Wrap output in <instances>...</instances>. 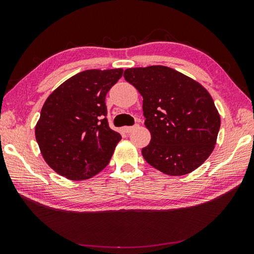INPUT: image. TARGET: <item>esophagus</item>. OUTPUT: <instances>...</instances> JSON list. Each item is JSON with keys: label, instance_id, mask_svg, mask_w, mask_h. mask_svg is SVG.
I'll list each match as a JSON object with an SVG mask.
<instances>
[{"label": "esophagus", "instance_id": "esophagus-1", "mask_svg": "<svg viewBox=\"0 0 254 254\" xmlns=\"http://www.w3.org/2000/svg\"><path fill=\"white\" fill-rule=\"evenodd\" d=\"M137 127H139V126H137V124H135V126H133V127H123V131L126 132V133H130V132H132L133 130H134V128H136Z\"/></svg>", "mask_w": 254, "mask_h": 254}]
</instances>
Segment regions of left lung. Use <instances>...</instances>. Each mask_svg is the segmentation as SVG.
I'll use <instances>...</instances> for the list:
<instances>
[{
    "label": "left lung",
    "mask_w": 254,
    "mask_h": 254,
    "mask_svg": "<svg viewBox=\"0 0 254 254\" xmlns=\"http://www.w3.org/2000/svg\"><path fill=\"white\" fill-rule=\"evenodd\" d=\"M124 78L143 97L144 124L151 133L142 149L145 161L170 176L198 168L212 153L221 127L208 92L166 66L128 68Z\"/></svg>",
    "instance_id": "obj_1"
}]
</instances>
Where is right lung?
Masks as SVG:
<instances>
[{
    "mask_svg": "<svg viewBox=\"0 0 254 254\" xmlns=\"http://www.w3.org/2000/svg\"><path fill=\"white\" fill-rule=\"evenodd\" d=\"M123 69L80 71L50 94L36 126L46 162L71 180L92 178L109 165L122 136L107 120L106 94Z\"/></svg>",
    "mask_w": 254,
    "mask_h": 254,
    "instance_id": "add662e5",
    "label": "right lung"
}]
</instances>
